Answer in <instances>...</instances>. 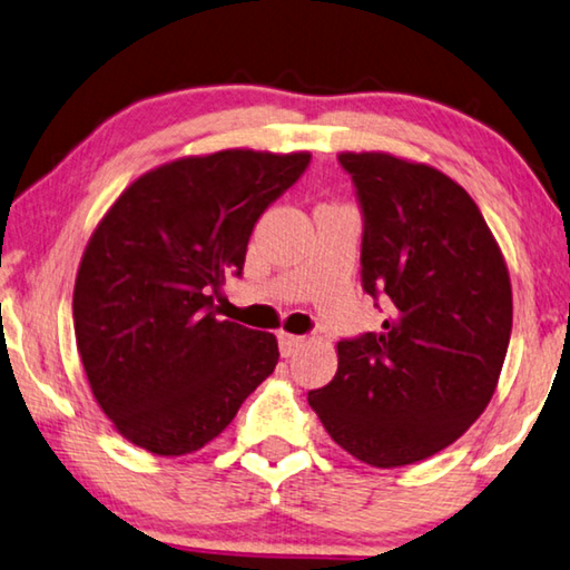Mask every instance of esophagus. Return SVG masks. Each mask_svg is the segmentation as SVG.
I'll return each mask as SVG.
<instances>
[{
    "mask_svg": "<svg viewBox=\"0 0 570 570\" xmlns=\"http://www.w3.org/2000/svg\"><path fill=\"white\" fill-rule=\"evenodd\" d=\"M277 341H279V353L283 356H293V353L303 346L305 338L303 335H293V333H277Z\"/></svg>",
    "mask_w": 570,
    "mask_h": 570,
    "instance_id": "esophagus-1",
    "label": "esophagus"
}]
</instances>
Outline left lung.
<instances>
[{"label": "left lung", "instance_id": "obj_1", "mask_svg": "<svg viewBox=\"0 0 570 570\" xmlns=\"http://www.w3.org/2000/svg\"><path fill=\"white\" fill-rule=\"evenodd\" d=\"M338 161L363 212V291L391 315L338 343V371L307 404L356 460L404 468L460 440L495 394L510 275L478 204L440 169L384 151Z\"/></svg>", "mask_w": 570, "mask_h": 570}]
</instances>
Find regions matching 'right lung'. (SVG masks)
<instances>
[{
    "label": "right lung",
    "mask_w": 570,
    "mask_h": 570,
    "mask_svg": "<svg viewBox=\"0 0 570 570\" xmlns=\"http://www.w3.org/2000/svg\"><path fill=\"white\" fill-rule=\"evenodd\" d=\"M307 164V151L184 156L138 176L98 222L75 277V343L130 444L202 450L275 371V335L217 321L212 305L224 275H242L259 214Z\"/></svg>",
    "instance_id": "obj_1"
}]
</instances>
